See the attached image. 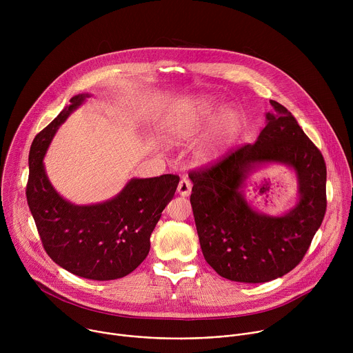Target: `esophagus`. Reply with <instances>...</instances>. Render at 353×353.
<instances>
[{"label": "esophagus", "instance_id": "34e87169", "mask_svg": "<svg viewBox=\"0 0 353 353\" xmlns=\"http://www.w3.org/2000/svg\"><path fill=\"white\" fill-rule=\"evenodd\" d=\"M191 187H192L191 181H190L187 177H183V179L179 181L177 192H179L180 195H183V196H187V195H190V192H191Z\"/></svg>", "mask_w": 353, "mask_h": 353}]
</instances>
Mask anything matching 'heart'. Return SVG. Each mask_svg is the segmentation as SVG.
Returning <instances> with one entry per match:
<instances>
[{
	"label": "heart",
	"mask_w": 353,
	"mask_h": 353,
	"mask_svg": "<svg viewBox=\"0 0 353 353\" xmlns=\"http://www.w3.org/2000/svg\"><path fill=\"white\" fill-rule=\"evenodd\" d=\"M216 112V105L210 100L198 103L180 102L172 106L162 117L159 131L165 141L181 143L191 141ZM244 127L243 114L239 110L228 109L212 123L210 131L195 149V158L201 163L216 161L226 148L239 137Z\"/></svg>",
	"instance_id": "obj_1"
}]
</instances>
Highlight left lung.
<instances>
[{"label": "left lung", "instance_id": "8db88e82", "mask_svg": "<svg viewBox=\"0 0 353 353\" xmlns=\"http://www.w3.org/2000/svg\"><path fill=\"white\" fill-rule=\"evenodd\" d=\"M272 113L254 143L233 150L216 163L192 170L190 203L201 250L223 278L261 283L283 276L301 260L327 210V168L320 149L296 119L275 100ZM283 163L299 181V203L282 217L259 214L239 187L257 164Z\"/></svg>", "mask_w": 353, "mask_h": 353}]
</instances>
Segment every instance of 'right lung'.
Returning a JSON list of instances; mask_svg holds the SVG:
<instances>
[{"instance_id":"1","label":"right lung","mask_w":353,"mask_h":353,"mask_svg":"<svg viewBox=\"0 0 353 353\" xmlns=\"http://www.w3.org/2000/svg\"><path fill=\"white\" fill-rule=\"evenodd\" d=\"M88 96L71 97L70 106L34 137L26 198L50 259L74 275L110 281L128 275L146 259L150 234L180 177L132 179L114 198L96 205L79 207L65 201L50 184L43 158L57 128Z\"/></svg>"}]
</instances>
